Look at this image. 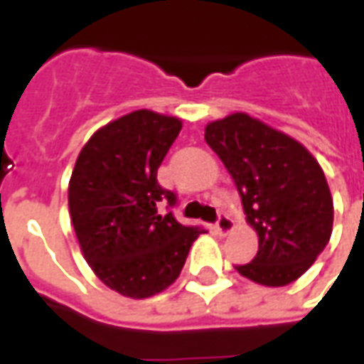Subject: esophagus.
I'll use <instances>...</instances> for the list:
<instances>
[{"instance_id": "1", "label": "esophagus", "mask_w": 364, "mask_h": 364, "mask_svg": "<svg viewBox=\"0 0 364 364\" xmlns=\"http://www.w3.org/2000/svg\"><path fill=\"white\" fill-rule=\"evenodd\" d=\"M232 227H235V223H232V219H230L229 215L219 213L217 223H215V229H217V232H219V235H227V232L232 230Z\"/></svg>"}]
</instances>
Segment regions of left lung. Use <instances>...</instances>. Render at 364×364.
<instances>
[{
	"label": "left lung",
	"mask_w": 364,
	"mask_h": 364,
	"mask_svg": "<svg viewBox=\"0 0 364 364\" xmlns=\"http://www.w3.org/2000/svg\"><path fill=\"white\" fill-rule=\"evenodd\" d=\"M258 232V254L237 272L267 287L299 279L331 237L333 201L322 168L293 137L248 114H230L205 127Z\"/></svg>",
	"instance_id": "left-lung-1"
}]
</instances>
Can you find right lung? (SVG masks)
<instances>
[{"instance_id":"obj_1","label":"right lung","mask_w":364,"mask_h":364,"mask_svg":"<svg viewBox=\"0 0 364 364\" xmlns=\"http://www.w3.org/2000/svg\"><path fill=\"white\" fill-rule=\"evenodd\" d=\"M180 129L178 118L135 110L100 127L71 174L70 215L85 259L106 287L129 299L172 285L203 232L174 219L176 193L156 180Z\"/></svg>"}]
</instances>
